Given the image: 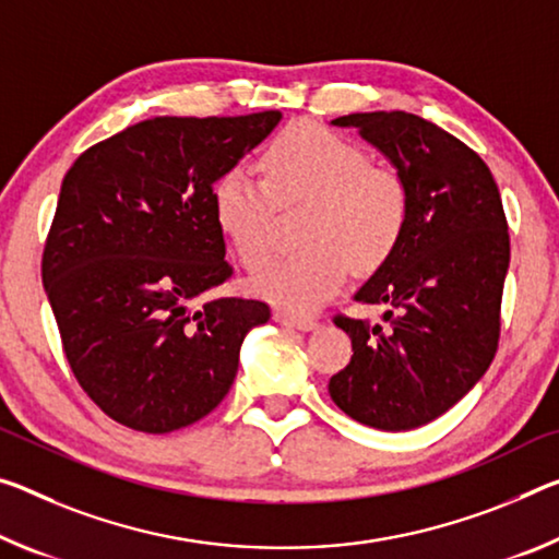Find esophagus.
<instances>
[{
    "instance_id": "esophagus-1",
    "label": "esophagus",
    "mask_w": 559,
    "mask_h": 559,
    "mask_svg": "<svg viewBox=\"0 0 559 559\" xmlns=\"http://www.w3.org/2000/svg\"><path fill=\"white\" fill-rule=\"evenodd\" d=\"M273 321L281 323V325H288V328H298V331H313V328H318L316 318H311V316H294V313H286V311L273 313Z\"/></svg>"
}]
</instances>
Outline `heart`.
<instances>
[{"label": "heart", "instance_id": "1", "mask_svg": "<svg viewBox=\"0 0 559 559\" xmlns=\"http://www.w3.org/2000/svg\"><path fill=\"white\" fill-rule=\"evenodd\" d=\"M370 158L348 136L313 121L278 131L261 156L263 181L241 171L214 186V216L246 269L273 253L276 206L311 201L304 221L308 248L271 261L253 290L290 313H308L341 288L353 269L373 271L401 243L411 197L395 168Z\"/></svg>", "mask_w": 559, "mask_h": 559}]
</instances>
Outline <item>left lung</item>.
I'll return each instance as SVG.
<instances>
[{"label":"left lung","instance_id":"left-lung-1","mask_svg":"<svg viewBox=\"0 0 559 559\" xmlns=\"http://www.w3.org/2000/svg\"><path fill=\"white\" fill-rule=\"evenodd\" d=\"M391 158L411 214L401 243L356 294L383 321L335 316L350 362L328 383L333 403L378 430H413L450 411L498 350L510 234L490 168L471 146L405 111L333 119Z\"/></svg>","mask_w":559,"mask_h":559}]
</instances>
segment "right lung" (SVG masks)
I'll list each match as a JSON object with an SVG mask.
<instances>
[{
  "mask_svg": "<svg viewBox=\"0 0 559 559\" xmlns=\"http://www.w3.org/2000/svg\"><path fill=\"white\" fill-rule=\"evenodd\" d=\"M278 121L281 111L146 119L67 171L41 283L69 368L111 420L162 436L201 420L234 385L269 304L191 306L234 273L214 183Z\"/></svg>",
  "mask_w": 559,
  "mask_h": 559,
  "instance_id": "obj_1",
  "label": "right lung"
}]
</instances>
